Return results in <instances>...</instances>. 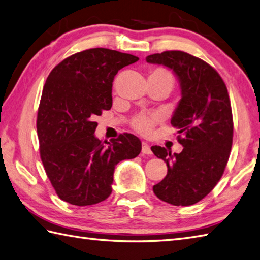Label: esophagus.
<instances>
[{"label":"esophagus","mask_w":260,"mask_h":260,"mask_svg":"<svg viewBox=\"0 0 260 260\" xmlns=\"http://www.w3.org/2000/svg\"><path fill=\"white\" fill-rule=\"evenodd\" d=\"M142 153L143 154H146V155H150V154H152L151 147H150V145L147 144L146 142H143L142 143Z\"/></svg>","instance_id":"esophagus-1"}]
</instances>
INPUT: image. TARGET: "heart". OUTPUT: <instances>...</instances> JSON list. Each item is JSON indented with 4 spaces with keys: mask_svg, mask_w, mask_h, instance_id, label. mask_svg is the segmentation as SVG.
<instances>
[{
    "mask_svg": "<svg viewBox=\"0 0 260 260\" xmlns=\"http://www.w3.org/2000/svg\"><path fill=\"white\" fill-rule=\"evenodd\" d=\"M148 78H155V79H161L170 82L171 85H173V76L170 73L169 70L165 68H155L151 71ZM158 120V117L156 115L153 114H141L132 121V126L134 127V129L140 132L142 134H147L150 133L151 129L153 128L154 124Z\"/></svg>",
    "mask_w": 260,
    "mask_h": 260,
    "instance_id": "1",
    "label": "heart"
}]
</instances>
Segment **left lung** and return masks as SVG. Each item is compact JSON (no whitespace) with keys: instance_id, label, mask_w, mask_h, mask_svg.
<instances>
[{"instance_id":"8db88e82","label":"left lung","mask_w":260,"mask_h":260,"mask_svg":"<svg viewBox=\"0 0 260 260\" xmlns=\"http://www.w3.org/2000/svg\"><path fill=\"white\" fill-rule=\"evenodd\" d=\"M146 61L172 70L181 87L171 124L183 150L172 154L171 148L151 147L168 167L167 176L153 191L173 206H191L212 191L228 163L234 121L227 87L211 66L183 51L154 53Z\"/></svg>"}]
</instances>
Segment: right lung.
<instances>
[{
	"mask_svg": "<svg viewBox=\"0 0 260 260\" xmlns=\"http://www.w3.org/2000/svg\"><path fill=\"white\" fill-rule=\"evenodd\" d=\"M137 60L110 49H88L62 60L48 76L37 132L41 161L61 200L78 207L106 200L116 165L141 153L142 143L133 134L110 143L93 134L96 116L112 108L116 74Z\"/></svg>",
	"mask_w": 260,
	"mask_h": 260,
	"instance_id": "add662e5",
	"label": "right lung"
}]
</instances>
